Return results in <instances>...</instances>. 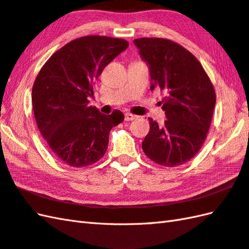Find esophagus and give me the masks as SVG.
Instances as JSON below:
<instances>
[{"label":"esophagus","instance_id":"34e87169","mask_svg":"<svg viewBox=\"0 0 249 249\" xmlns=\"http://www.w3.org/2000/svg\"><path fill=\"white\" fill-rule=\"evenodd\" d=\"M137 119V115H134L131 113H126L125 114V121H132V120H136Z\"/></svg>","mask_w":249,"mask_h":249}]
</instances>
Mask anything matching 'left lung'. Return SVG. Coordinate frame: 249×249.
<instances>
[{"instance_id": "1", "label": "left lung", "mask_w": 249, "mask_h": 249, "mask_svg": "<svg viewBox=\"0 0 249 249\" xmlns=\"http://www.w3.org/2000/svg\"><path fill=\"white\" fill-rule=\"evenodd\" d=\"M134 43L151 75V90L165 92L163 125L149 120L142 149L154 162L177 166L188 162L205 142L215 106V91L195 56L161 38H139Z\"/></svg>"}]
</instances>
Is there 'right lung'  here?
Instances as JSON below:
<instances>
[{
  "mask_svg": "<svg viewBox=\"0 0 249 249\" xmlns=\"http://www.w3.org/2000/svg\"><path fill=\"white\" fill-rule=\"evenodd\" d=\"M128 48L124 39L86 36L51 56L35 80L32 101L37 126L56 157L68 165L95 163L105 155L109 132L124 121L89 105L104 68Z\"/></svg>",
  "mask_w": 249,
  "mask_h": 249,
  "instance_id": "1",
  "label": "right lung"
}]
</instances>
